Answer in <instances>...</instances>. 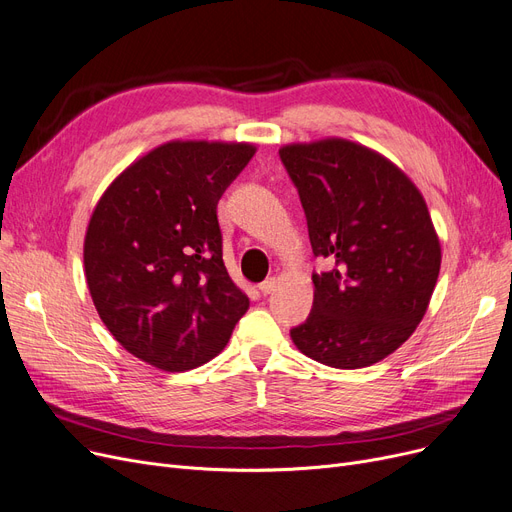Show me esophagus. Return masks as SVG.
<instances>
[{"label": "esophagus", "mask_w": 512, "mask_h": 512, "mask_svg": "<svg viewBox=\"0 0 512 512\" xmlns=\"http://www.w3.org/2000/svg\"><path fill=\"white\" fill-rule=\"evenodd\" d=\"M275 288H277V279H275V277H267V279H264V281L258 285V290H260L264 296L273 294Z\"/></svg>", "instance_id": "1"}]
</instances>
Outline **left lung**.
<instances>
[{
	"instance_id": "1",
	"label": "left lung",
	"mask_w": 512,
	"mask_h": 512,
	"mask_svg": "<svg viewBox=\"0 0 512 512\" xmlns=\"http://www.w3.org/2000/svg\"><path fill=\"white\" fill-rule=\"evenodd\" d=\"M298 189L313 254L309 319L298 351L340 370L374 365L414 334L431 302L441 245L426 201L393 161L357 142L325 138L279 149Z\"/></svg>"
}]
</instances>
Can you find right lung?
Wrapping results in <instances>:
<instances>
[{
	"instance_id": "add662e5",
	"label": "right lung",
	"mask_w": 512,
	"mask_h": 512,
	"mask_svg": "<svg viewBox=\"0 0 512 512\" xmlns=\"http://www.w3.org/2000/svg\"><path fill=\"white\" fill-rule=\"evenodd\" d=\"M254 153L250 142H166L92 212L84 267L96 311L128 353L163 372L216 357L248 311L224 267L216 206Z\"/></svg>"
}]
</instances>
